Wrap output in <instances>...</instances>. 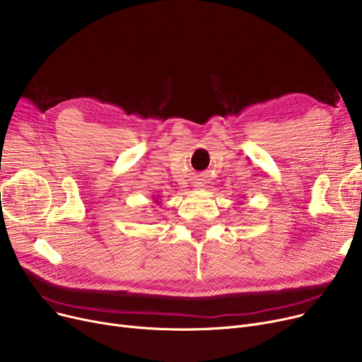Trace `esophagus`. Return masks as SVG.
I'll list each match as a JSON object with an SVG mask.
<instances>
[{
    "instance_id": "34e87169",
    "label": "esophagus",
    "mask_w": 362,
    "mask_h": 362,
    "mask_svg": "<svg viewBox=\"0 0 362 362\" xmlns=\"http://www.w3.org/2000/svg\"><path fill=\"white\" fill-rule=\"evenodd\" d=\"M194 186H195V187H204V183H202V182H198V180H197V182H194Z\"/></svg>"
}]
</instances>
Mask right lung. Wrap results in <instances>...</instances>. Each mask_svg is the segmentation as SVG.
Here are the masks:
<instances>
[{
  "mask_svg": "<svg viewBox=\"0 0 362 362\" xmlns=\"http://www.w3.org/2000/svg\"><path fill=\"white\" fill-rule=\"evenodd\" d=\"M154 202H156V204H157V202H158V204H160V201H154Z\"/></svg>",
  "mask_w": 362,
  "mask_h": 362,
  "instance_id": "1",
  "label": "right lung"
}]
</instances>
